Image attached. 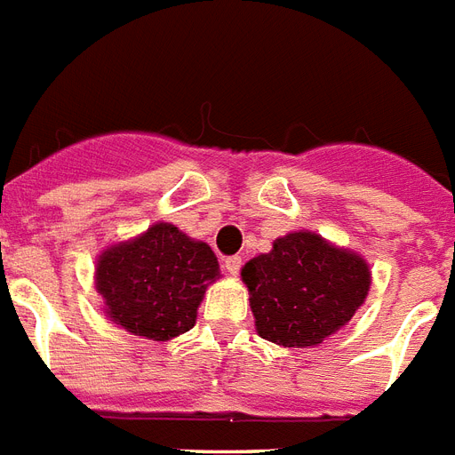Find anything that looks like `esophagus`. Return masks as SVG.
Listing matches in <instances>:
<instances>
[{
    "label": "esophagus",
    "instance_id": "esophagus-1",
    "mask_svg": "<svg viewBox=\"0 0 455 455\" xmlns=\"http://www.w3.org/2000/svg\"><path fill=\"white\" fill-rule=\"evenodd\" d=\"M223 267H225V272H228V275H232V277H235V275H239V267H242V258H239V256L225 258Z\"/></svg>",
    "mask_w": 455,
    "mask_h": 455
}]
</instances>
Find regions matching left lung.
I'll use <instances>...</instances> for the list:
<instances>
[{
  "instance_id": "obj_1",
  "label": "left lung",
  "mask_w": 455,
  "mask_h": 455,
  "mask_svg": "<svg viewBox=\"0 0 455 455\" xmlns=\"http://www.w3.org/2000/svg\"><path fill=\"white\" fill-rule=\"evenodd\" d=\"M258 336L282 347H317L347 326L371 289L357 251L296 230L242 267Z\"/></svg>"
}]
</instances>
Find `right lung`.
<instances>
[{"label": "right lung", "mask_w": 455, "mask_h": 455, "mask_svg": "<svg viewBox=\"0 0 455 455\" xmlns=\"http://www.w3.org/2000/svg\"><path fill=\"white\" fill-rule=\"evenodd\" d=\"M105 317L133 336L169 343L197 324L206 289L220 279L216 253L171 223L105 246L96 258Z\"/></svg>", "instance_id": "obj_1"}]
</instances>
